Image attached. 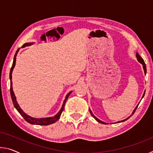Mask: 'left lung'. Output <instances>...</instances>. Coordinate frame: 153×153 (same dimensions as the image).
<instances>
[{"instance_id":"obj_1","label":"left lung","mask_w":153,"mask_h":153,"mask_svg":"<svg viewBox=\"0 0 153 153\" xmlns=\"http://www.w3.org/2000/svg\"><path fill=\"white\" fill-rule=\"evenodd\" d=\"M136 57H137V59H138V61L140 62V63H142V65H143V68H144V73L145 74H146V64H145V63H144V60H143V59H142L140 56L139 55H138V53H136ZM144 95H143V97H142V98L144 97ZM138 106H137V107H136V108L135 109H134V111H133V113H132V115L134 113V112H135V111L136 110V108H137V107H138ZM90 114H91L92 115V116L93 117H94L96 120H97L98 122H99V123H102V124H107V123H105V122H103V121H100V120H98V119H97V117H95V116L93 115V113H92V111H90ZM130 117H128L127 119H126V120H123V121H118V122H117V123H120V122H123V121H126V120H128V119Z\"/></svg>"}]
</instances>
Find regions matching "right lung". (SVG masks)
Instances as JSON below:
<instances>
[{
	"mask_svg": "<svg viewBox=\"0 0 153 153\" xmlns=\"http://www.w3.org/2000/svg\"><path fill=\"white\" fill-rule=\"evenodd\" d=\"M32 45V44L30 43H26V44H24V45L22 46V47H25L26 46L28 45ZM19 48L17 49V51H16V53H15V55L14 56V59H13V65L11 68V71H10V79H11V87H10V92H11V99H12V101L13 103V105L14 107H15V108L17 110L18 112L20 113V115L22 116L23 117H24V120L27 121V122L30 123L31 124H34V125H39V126H47V125H50V124H52L53 123H55L56 121H57L59 118H60V116L61 115L62 112H63V111L64 109V107H65V102H66V100L67 99V98L69 97V94H71L70 92L69 93L67 94V95L65 97V99L64 102H63V106H62L61 107V109L60 110V111L56 114V115L55 116V117H48V118H41V119H36V118H33V117H30L29 115H27V114H25L22 108H20V107L18 105V103L16 101V98H15V96L13 91V87H12V81H11V79H12V72L13 70L15 65V62H16V56L17 55V53L18 51H19Z\"/></svg>",
	"mask_w": 153,
	"mask_h": 153,
	"instance_id": "add662e5",
	"label": "right lung"
}]
</instances>
